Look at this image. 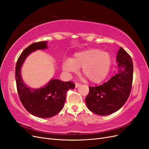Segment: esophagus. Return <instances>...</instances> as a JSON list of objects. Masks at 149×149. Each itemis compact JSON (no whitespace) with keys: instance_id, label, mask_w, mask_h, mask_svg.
<instances>
[{"instance_id":"obj_1","label":"esophagus","mask_w":149,"mask_h":149,"mask_svg":"<svg viewBox=\"0 0 149 149\" xmlns=\"http://www.w3.org/2000/svg\"><path fill=\"white\" fill-rule=\"evenodd\" d=\"M80 83H75V87L77 88L78 87H79V86H80Z\"/></svg>"}]
</instances>
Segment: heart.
Here are the masks:
<instances>
[{"label":"heart","mask_w":149,"mask_h":149,"mask_svg":"<svg viewBox=\"0 0 149 149\" xmlns=\"http://www.w3.org/2000/svg\"><path fill=\"white\" fill-rule=\"evenodd\" d=\"M112 64L110 55L100 49H91L76 53L71 60L63 64L66 72H74L81 68L84 77L92 83H100L106 78Z\"/></svg>","instance_id":"1"}]
</instances>
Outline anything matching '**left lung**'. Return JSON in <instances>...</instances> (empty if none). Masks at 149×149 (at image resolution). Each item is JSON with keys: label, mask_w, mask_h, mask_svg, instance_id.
<instances>
[{"label": "left lung", "mask_w": 149, "mask_h": 149, "mask_svg": "<svg viewBox=\"0 0 149 149\" xmlns=\"http://www.w3.org/2000/svg\"><path fill=\"white\" fill-rule=\"evenodd\" d=\"M118 73L107 82L97 86H89L85 99L88 109L97 115L114 113L124 106L131 91L133 80L132 58L123 48L117 56Z\"/></svg>", "instance_id": "1"}]
</instances>
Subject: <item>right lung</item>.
I'll return each mask as SVG.
<instances>
[{"mask_svg": "<svg viewBox=\"0 0 149 149\" xmlns=\"http://www.w3.org/2000/svg\"><path fill=\"white\" fill-rule=\"evenodd\" d=\"M47 41L31 44L22 52L15 66V80L20 100L30 114L42 118H52L58 114L63 107L67 91L75 87L71 81L64 82L59 79H52L45 86L38 89H30L24 83L20 73L25 58L36 49L47 48Z\"/></svg>", "mask_w": 149, "mask_h": 149, "instance_id": "right-lung-1", "label": "right lung"}]
</instances>
